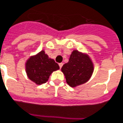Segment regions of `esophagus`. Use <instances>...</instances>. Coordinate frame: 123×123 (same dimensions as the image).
I'll return each mask as SVG.
<instances>
[{
	"label": "esophagus",
	"instance_id": "34e87169",
	"mask_svg": "<svg viewBox=\"0 0 123 123\" xmlns=\"http://www.w3.org/2000/svg\"><path fill=\"white\" fill-rule=\"evenodd\" d=\"M59 66H60V68H62V67L63 66V63H59Z\"/></svg>",
	"mask_w": 123,
	"mask_h": 123
}]
</instances>
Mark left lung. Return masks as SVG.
<instances>
[{
	"label": "left lung",
	"mask_w": 123,
	"mask_h": 123,
	"mask_svg": "<svg viewBox=\"0 0 123 123\" xmlns=\"http://www.w3.org/2000/svg\"><path fill=\"white\" fill-rule=\"evenodd\" d=\"M67 84L72 88L85 84L94 72V63L88 54L74 50L69 62L62 68Z\"/></svg>",
	"instance_id": "obj_1"
}]
</instances>
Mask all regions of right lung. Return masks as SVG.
I'll return each instance as SVG.
<instances>
[{"label":"right lung","instance_id":"obj_1","mask_svg":"<svg viewBox=\"0 0 123 123\" xmlns=\"http://www.w3.org/2000/svg\"><path fill=\"white\" fill-rule=\"evenodd\" d=\"M59 69V65L49 57L44 50L30 57L25 63L27 77L37 85L46 82L51 73Z\"/></svg>","mask_w":123,"mask_h":123}]
</instances>
